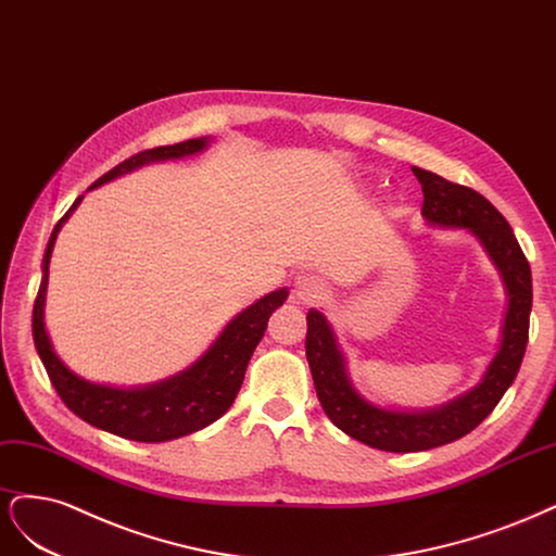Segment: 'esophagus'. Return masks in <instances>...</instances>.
<instances>
[{"mask_svg": "<svg viewBox=\"0 0 556 556\" xmlns=\"http://www.w3.org/2000/svg\"><path fill=\"white\" fill-rule=\"evenodd\" d=\"M293 293L300 302L312 304V302H316V300L326 295V283L314 275H300L293 283Z\"/></svg>", "mask_w": 556, "mask_h": 556, "instance_id": "1", "label": "esophagus"}]
</instances>
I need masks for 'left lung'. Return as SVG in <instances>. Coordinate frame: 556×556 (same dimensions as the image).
Instances as JSON below:
<instances>
[{
    "mask_svg": "<svg viewBox=\"0 0 556 556\" xmlns=\"http://www.w3.org/2000/svg\"><path fill=\"white\" fill-rule=\"evenodd\" d=\"M410 170L422 185L425 222L471 232L506 283L508 309L498 351L482 381L462 397L429 410H390L367 402L349 379L344 353L337 346L328 318L309 309L304 349L320 406L342 432L388 453H418L457 441L492 414L522 365L533 300L529 261L504 214L469 187L447 182L432 170L416 166Z\"/></svg>",
    "mask_w": 556,
    "mask_h": 556,
    "instance_id": "obj_1",
    "label": "left lung"
}]
</instances>
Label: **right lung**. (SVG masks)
I'll return each instance as SVG.
<instances>
[{"instance_id": "add662e5", "label": "right lung", "mask_w": 556, "mask_h": 556, "mask_svg": "<svg viewBox=\"0 0 556 556\" xmlns=\"http://www.w3.org/2000/svg\"><path fill=\"white\" fill-rule=\"evenodd\" d=\"M207 142L210 138H191L185 142H175V146H161L154 150L138 152L129 159H124L113 170L101 175L89 189H97L105 182L115 180L119 175H127L146 164H154V161L199 154L207 148ZM80 201L83 195H78L76 203L68 207V212L58 222V226L52 228V236L43 254V277L39 286V295L34 300V346L39 351L41 363L50 376V383L55 386L62 402L74 410L78 418L122 439L161 443L199 432V429L222 418L230 408V404L236 402L247 365L252 361V353L258 346L267 328V318L273 316L277 307H281L283 300L289 298V291L279 289L267 293L261 300H256L252 307L240 312L224 328V332L217 337V342L205 351V355H201L189 369L170 376L166 381H159L146 388H113L85 381L60 361V355L50 344V337L43 324L48 265L52 247H55L62 224L71 217V212L80 205Z\"/></svg>"}]
</instances>
